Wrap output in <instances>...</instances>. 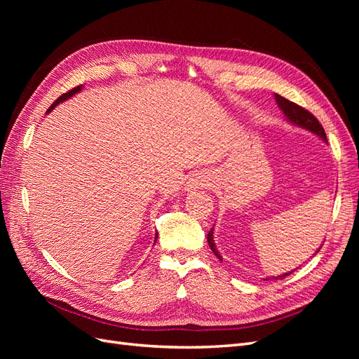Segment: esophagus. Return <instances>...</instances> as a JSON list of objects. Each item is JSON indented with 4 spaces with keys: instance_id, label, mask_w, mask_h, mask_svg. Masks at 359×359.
<instances>
[{
    "instance_id": "1",
    "label": "esophagus",
    "mask_w": 359,
    "mask_h": 359,
    "mask_svg": "<svg viewBox=\"0 0 359 359\" xmlns=\"http://www.w3.org/2000/svg\"><path fill=\"white\" fill-rule=\"evenodd\" d=\"M208 186V181L203 178V175H193L189 182H187V190H194V189H201V187H206Z\"/></svg>"
}]
</instances>
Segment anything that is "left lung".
Segmentation results:
<instances>
[{"label": "left lung", "instance_id": "8db88e82", "mask_svg": "<svg viewBox=\"0 0 359 359\" xmlns=\"http://www.w3.org/2000/svg\"><path fill=\"white\" fill-rule=\"evenodd\" d=\"M276 100H277V104L280 106V109L283 111V114L286 115L287 121H290V123H293V124H297V126H299V127H302V128L310 130V132H313L314 135H318L320 139H323L325 142H327V135H325V130H323L322 124L318 121V118L314 116L311 112H309L307 109H304L302 106H299V104H297V103H293V102L285 99V97H281V95H278V94H276ZM212 233H214V232H212V229H211V231L208 232V244H210L211 250L214 252V255L222 260V256L219 255V252H217V248H215ZM289 274H290V273H289ZM289 274H287V273H286V274H281V276H278V277H276V278H277V280H278V278H285V277H287ZM265 280H266V278H265Z\"/></svg>", "mask_w": 359, "mask_h": 359}]
</instances>
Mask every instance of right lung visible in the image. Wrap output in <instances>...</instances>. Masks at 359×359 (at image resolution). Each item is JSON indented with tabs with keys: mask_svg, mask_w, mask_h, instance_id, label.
Instances as JSON below:
<instances>
[{
	"mask_svg": "<svg viewBox=\"0 0 359 359\" xmlns=\"http://www.w3.org/2000/svg\"><path fill=\"white\" fill-rule=\"evenodd\" d=\"M81 88H82V86L79 85V86H76V88H73V90H70V91H67V93H64V94H61L60 97H58V99L55 100V102H53L52 103V106L49 107V109H48V112L50 111V109H53V107H55L58 103H61V102H64V100H67V99H70V97L73 95V94H76V93H78V91H81ZM156 240H157V236H156Z\"/></svg>",
	"mask_w": 359,
	"mask_h": 359,
	"instance_id": "add662e5",
	"label": "right lung"
}]
</instances>
